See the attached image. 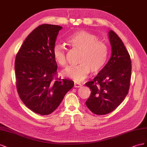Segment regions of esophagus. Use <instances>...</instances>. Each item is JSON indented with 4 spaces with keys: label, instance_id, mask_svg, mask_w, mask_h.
Wrapping results in <instances>:
<instances>
[{
    "label": "esophagus",
    "instance_id": "1",
    "mask_svg": "<svg viewBox=\"0 0 147 147\" xmlns=\"http://www.w3.org/2000/svg\"><path fill=\"white\" fill-rule=\"evenodd\" d=\"M82 85L80 83H78V82H74V87H77V88H79L81 87Z\"/></svg>",
    "mask_w": 147,
    "mask_h": 147
}]
</instances>
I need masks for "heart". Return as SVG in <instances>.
I'll use <instances>...</instances> for the list:
<instances>
[{
  "label": "heart",
  "mask_w": 147,
  "mask_h": 147,
  "mask_svg": "<svg viewBox=\"0 0 147 147\" xmlns=\"http://www.w3.org/2000/svg\"><path fill=\"white\" fill-rule=\"evenodd\" d=\"M66 43L72 49L80 50L78 63L75 66L69 67L63 71L66 77L75 81H82L91 72L97 74L101 71L106 64L108 55L107 44L99 40L98 37L86 31L74 32L66 39ZM54 60L60 66L68 65L66 52L60 44H55L52 49Z\"/></svg>",
  "instance_id": "b5f03b06"
}]
</instances>
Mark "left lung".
Listing matches in <instances>:
<instances>
[{
    "label": "left lung",
    "mask_w": 147,
    "mask_h": 147,
    "mask_svg": "<svg viewBox=\"0 0 147 147\" xmlns=\"http://www.w3.org/2000/svg\"><path fill=\"white\" fill-rule=\"evenodd\" d=\"M111 56L107 65L86 86L91 93L86 102L95 115H103L115 110L128 94L131 78V57L123 41L116 33L108 32Z\"/></svg>",
    "instance_id": "8db88e82"
}]
</instances>
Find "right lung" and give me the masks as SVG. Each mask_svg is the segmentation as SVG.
Masks as SVG:
<instances>
[{"label": "right lung", "mask_w": 147, "mask_h": 147, "mask_svg": "<svg viewBox=\"0 0 147 147\" xmlns=\"http://www.w3.org/2000/svg\"><path fill=\"white\" fill-rule=\"evenodd\" d=\"M62 28L48 24L37 27L25 39L15 58L16 86L20 98L29 109L40 115L55 111L74 86L72 81L54 78L57 64L52 49Z\"/></svg>", "instance_id": "1"}]
</instances>
